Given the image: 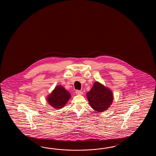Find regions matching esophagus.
<instances>
[{"label":"esophagus","mask_w":156,"mask_h":156,"mask_svg":"<svg viewBox=\"0 0 156 156\" xmlns=\"http://www.w3.org/2000/svg\"><path fill=\"white\" fill-rule=\"evenodd\" d=\"M75 93H76L77 95H82L83 94V91H81V90H76Z\"/></svg>","instance_id":"1"}]
</instances>
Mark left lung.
<instances>
[{
    "mask_svg": "<svg viewBox=\"0 0 156 156\" xmlns=\"http://www.w3.org/2000/svg\"><path fill=\"white\" fill-rule=\"evenodd\" d=\"M90 106L98 112L105 111L113 103V93L98 82L94 83L91 89L86 94Z\"/></svg>",
    "mask_w": 156,
    "mask_h": 156,
    "instance_id": "1",
    "label": "left lung"
}]
</instances>
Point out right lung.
Listing matches in <instances>:
<instances>
[{
    "label": "right lung",
    "instance_id": "right-lung-1",
    "mask_svg": "<svg viewBox=\"0 0 156 156\" xmlns=\"http://www.w3.org/2000/svg\"><path fill=\"white\" fill-rule=\"evenodd\" d=\"M71 98V94L61 86H57L48 97L47 101L54 108L60 109L65 105Z\"/></svg>",
    "mask_w": 156,
    "mask_h": 156
}]
</instances>
